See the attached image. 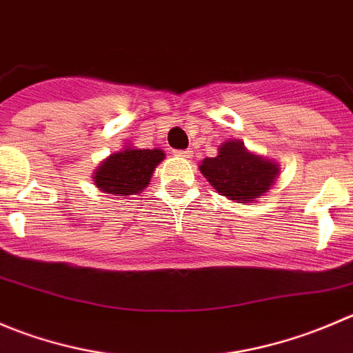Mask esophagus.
I'll use <instances>...</instances> for the list:
<instances>
[{"label": "esophagus", "instance_id": "34e87169", "mask_svg": "<svg viewBox=\"0 0 353 353\" xmlns=\"http://www.w3.org/2000/svg\"><path fill=\"white\" fill-rule=\"evenodd\" d=\"M174 155L179 157V159H191V157H193V153H191V150H176V152H174Z\"/></svg>", "mask_w": 353, "mask_h": 353}]
</instances>
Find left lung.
Listing matches in <instances>:
<instances>
[{"label": "left lung", "mask_w": 353, "mask_h": 353, "mask_svg": "<svg viewBox=\"0 0 353 353\" xmlns=\"http://www.w3.org/2000/svg\"><path fill=\"white\" fill-rule=\"evenodd\" d=\"M200 170L217 193L236 203H252L268 193L279 174L278 163L248 152L239 139L222 143L219 155L205 159Z\"/></svg>", "instance_id": "obj_1"}]
</instances>
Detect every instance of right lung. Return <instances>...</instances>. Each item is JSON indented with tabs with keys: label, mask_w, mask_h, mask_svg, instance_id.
<instances>
[{
	"label": "right lung",
	"mask_w": 353,
	"mask_h": 353,
	"mask_svg": "<svg viewBox=\"0 0 353 353\" xmlns=\"http://www.w3.org/2000/svg\"><path fill=\"white\" fill-rule=\"evenodd\" d=\"M163 159L165 155L159 148L139 150L128 146L100 163L94 170V184L101 191L121 198L138 194L148 186L153 170Z\"/></svg>",
	"instance_id": "1"
}]
</instances>
